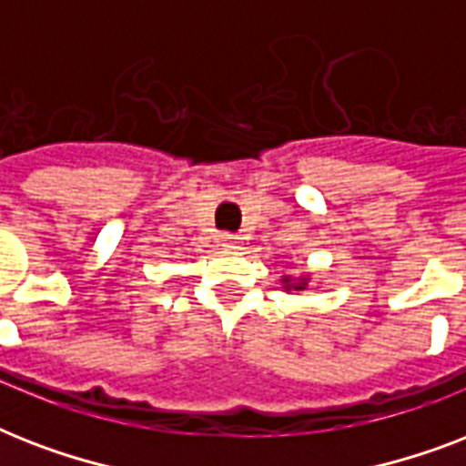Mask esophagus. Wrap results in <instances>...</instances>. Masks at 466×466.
I'll return each mask as SVG.
<instances>
[{
    "label": "esophagus",
    "instance_id": "obj_1",
    "mask_svg": "<svg viewBox=\"0 0 466 466\" xmlns=\"http://www.w3.org/2000/svg\"><path fill=\"white\" fill-rule=\"evenodd\" d=\"M222 247L225 248H239V237H237V234H222Z\"/></svg>",
    "mask_w": 466,
    "mask_h": 466
}]
</instances>
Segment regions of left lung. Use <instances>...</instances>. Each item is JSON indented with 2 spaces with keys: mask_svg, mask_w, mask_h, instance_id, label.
<instances>
[{
  "mask_svg": "<svg viewBox=\"0 0 466 466\" xmlns=\"http://www.w3.org/2000/svg\"><path fill=\"white\" fill-rule=\"evenodd\" d=\"M280 283H283V290H285V292L307 290V283H309V276H299V278L283 276V278H280Z\"/></svg>",
  "mask_w": 466,
  "mask_h": 466,
  "instance_id": "left-lung-1",
  "label": "left lung"
}]
</instances>
